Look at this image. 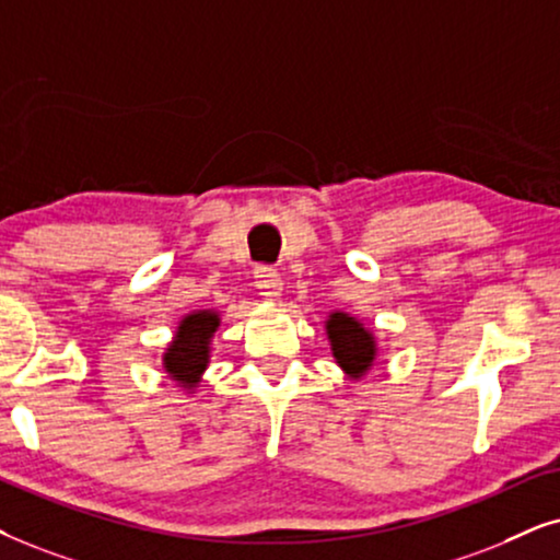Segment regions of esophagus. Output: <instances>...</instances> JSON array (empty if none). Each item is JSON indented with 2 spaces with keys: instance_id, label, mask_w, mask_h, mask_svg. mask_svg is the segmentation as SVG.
Masks as SVG:
<instances>
[{
  "instance_id": "1",
  "label": "esophagus",
  "mask_w": 560,
  "mask_h": 560,
  "mask_svg": "<svg viewBox=\"0 0 560 560\" xmlns=\"http://www.w3.org/2000/svg\"><path fill=\"white\" fill-rule=\"evenodd\" d=\"M281 287L284 284H281V276L276 268H268V266L256 268V289L264 300H271V302L279 300Z\"/></svg>"
}]
</instances>
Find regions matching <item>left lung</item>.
<instances>
[{"label":"left lung","instance_id":"left-lung-1","mask_svg":"<svg viewBox=\"0 0 560 560\" xmlns=\"http://www.w3.org/2000/svg\"><path fill=\"white\" fill-rule=\"evenodd\" d=\"M327 340H330V350L335 363L353 378H363L374 366L376 361V338L361 319H355L348 312H330L325 319Z\"/></svg>","mask_w":560,"mask_h":560}]
</instances>
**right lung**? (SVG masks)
Masks as SVG:
<instances>
[{
  "mask_svg": "<svg viewBox=\"0 0 560 560\" xmlns=\"http://www.w3.org/2000/svg\"><path fill=\"white\" fill-rule=\"evenodd\" d=\"M220 327V312L194 310L182 317L174 340L163 353V371L186 392L202 382V374L210 366V346Z\"/></svg>",
  "mask_w": 560,
  "mask_h": 560,
  "instance_id": "right-lung-1",
  "label": "right lung"
}]
</instances>
